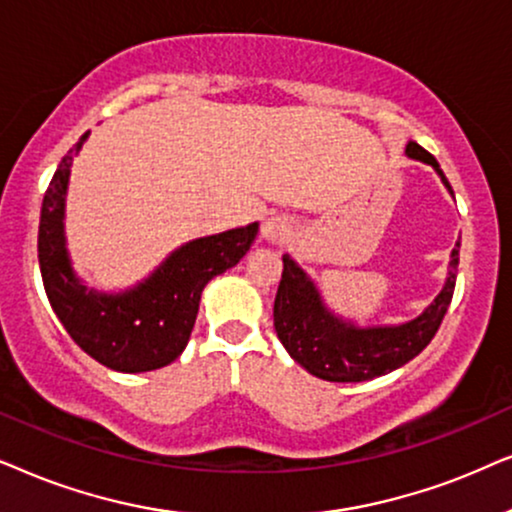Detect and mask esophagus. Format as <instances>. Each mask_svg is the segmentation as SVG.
<instances>
[{"label": "esophagus", "instance_id": "esophagus-1", "mask_svg": "<svg viewBox=\"0 0 512 512\" xmlns=\"http://www.w3.org/2000/svg\"><path fill=\"white\" fill-rule=\"evenodd\" d=\"M288 234H290V222L281 215L269 217V220L262 224V238H264V241H269V243H278L281 238H285Z\"/></svg>", "mask_w": 512, "mask_h": 512}]
</instances>
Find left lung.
Listing matches in <instances>:
<instances>
[{"mask_svg": "<svg viewBox=\"0 0 512 512\" xmlns=\"http://www.w3.org/2000/svg\"><path fill=\"white\" fill-rule=\"evenodd\" d=\"M405 154L433 166L449 194H454L433 154H428L417 142H407ZM459 248L461 243H456L447 281L431 306L403 325L384 327H358L335 316L323 304L318 288L306 276V271L299 269L290 255H283V276L274 302L276 335L285 351L318 379L367 381L398 370L417 358L438 332L454 295Z\"/></svg>", "mask_w": 512, "mask_h": 512, "instance_id": "8db88e82", "label": "left lung"}]
</instances>
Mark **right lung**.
I'll list each match as a JSON object with an SVG mask.
<instances>
[{"mask_svg": "<svg viewBox=\"0 0 512 512\" xmlns=\"http://www.w3.org/2000/svg\"><path fill=\"white\" fill-rule=\"evenodd\" d=\"M88 133L63 156L39 217V269L51 309L74 342L109 370L149 372L173 363L192 335L201 292L210 278L236 267L260 224L203 236L170 252L152 276L131 290H88L65 248V194L72 159Z\"/></svg>", "mask_w": 512, "mask_h": 512, "instance_id": "add662e5", "label": "right lung"}]
</instances>
